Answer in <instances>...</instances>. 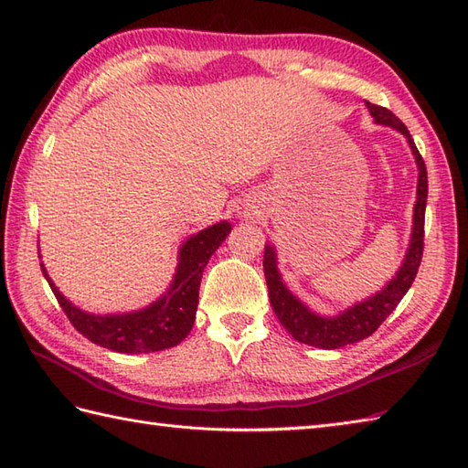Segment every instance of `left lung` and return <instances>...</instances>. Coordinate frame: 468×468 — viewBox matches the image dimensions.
I'll return each instance as SVG.
<instances>
[{"mask_svg": "<svg viewBox=\"0 0 468 468\" xmlns=\"http://www.w3.org/2000/svg\"><path fill=\"white\" fill-rule=\"evenodd\" d=\"M367 112L374 118L376 124L388 126L392 131H399L406 143H409L416 168H419V183H416V203L412 215V231L409 247H406L404 260L399 270L392 275L390 282H386L376 293L367 295L366 300L347 305L346 310L337 312L335 315H322L310 310L300 297H297L290 287L283 283V277L277 267V250L275 245L265 243L263 253V271L267 280V290H270V302L277 320L282 322L287 332L293 335V340L322 347V350H335L347 344H356L372 335L380 324L390 315L396 305L400 303L406 292L410 290L419 265L422 260V239H424V211H426V197H429V176H426V166L422 156L416 148L410 133L384 106H376L366 102Z\"/></svg>", "mask_w": 468, "mask_h": 468, "instance_id": "obj_1", "label": "left lung"}]
</instances>
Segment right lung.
I'll use <instances>...</instances> for the list:
<instances>
[{"mask_svg": "<svg viewBox=\"0 0 468 468\" xmlns=\"http://www.w3.org/2000/svg\"><path fill=\"white\" fill-rule=\"evenodd\" d=\"M229 233L231 223L218 221L186 237L178 247L176 270L166 292L141 310L122 314H92L74 305L58 290L44 263L39 265L68 320L88 340L121 354L161 352L181 344L193 330L203 270Z\"/></svg>", "mask_w": 468, "mask_h": 468, "instance_id": "1", "label": "right lung"}]
</instances>
